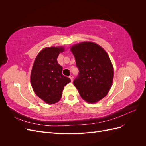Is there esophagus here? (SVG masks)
<instances>
[{
    "instance_id": "1",
    "label": "esophagus",
    "mask_w": 146,
    "mask_h": 146,
    "mask_svg": "<svg viewBox=\"0 0 146 146\" xmlns=\"http://www.w3.org/2000/svg\"><path fill=\"white\" fill-rule=\"evenodd\" d=\"M69 78H70V80H71V81L72 82L73 81V76H72V75H70V76H69Z\"/></svg>"
}]
</instances>
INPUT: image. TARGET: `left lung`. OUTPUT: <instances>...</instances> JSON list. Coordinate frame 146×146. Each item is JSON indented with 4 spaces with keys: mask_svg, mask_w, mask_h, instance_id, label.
I'll use <instances>...</instances> for the list:
<instances>
[{
    "mask_svg": "<svg viewBox=\"0 0 146 146\" xmlns=\"http://www.w3.org/2000/svg\"><path fill=\"white\" fill-rule=\"evenodd\" d=\"M79 70L74 85L83 99L96 103L107 96L113 83L114 69L107 53L97 44L83 42L72 46Z\"/></svg>",
    "mask_w": 146,
    "mask_h": 146,
    "instance_id": "left-lung-1",
    "label": "left lung"
}]
</instances>
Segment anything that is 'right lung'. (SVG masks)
Returning a JSON list of instances; mask_svg holds the SVG:
<instances>
[{
    "instance_id": "obj_1",
    "label": "right lung",
    "mask_w": 146,
    "mask_h": 146,
    "mask_svg": "<svg viewBox=\"0 0 146 146\" xmlns=\"http://www.w3.org/2000/svg\"><path fill=\"white\" fill-rule=\"evenodd\" d=\"M63 47H46L39 53L31 72V84L35 93L48 104L57 102L64 86L70 79L62 74L63 67L57 62Z\"/></svg>"
}]
</instances>
